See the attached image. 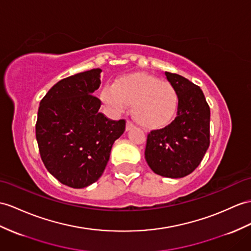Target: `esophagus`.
I'll use <instances>...</instances> for the list:
<instances>
[{
    "instance_id": "esophagus-1",
    "label": "esophagus",
    "mask_w": 251,
    "mask_h": 251,
    "mask_svg": "<svg viewBox=\"0 0 251 251\" xmlns=\"http://www.w3.org/2000/svg\"><path fill=\"white\" fill-rule=\"evenodd\" d=\"M134 127V124L132 121H130V120H127L126 121V131H130V130H132Z\"/></svg>"
}]
</instances>
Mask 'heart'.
<instances>
[{"instance_id": "heart-1", "label": "heart", "mask_w": 251, "mask_h": 251, "mask_svg": "<svg viewBox=\"0 0 251 251\" xmlns=\"http://www.w3.org/2000/svg\"><path fill=\"white\" fill-rule=\"evenodd\" d=\"M101 98L114 113H121L133 104V116L145 127H161L176 115L179 96L168 82L147 73H132L118 78L102 90Z\"/></svg>"}]
</instances>
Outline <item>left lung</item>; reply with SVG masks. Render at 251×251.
<instances>
[{
  "mask_svg": "<svg viewBox=\"0 0 251 251\" xmlns=\"http://www.w3.org/2000/svg\"><path fill=\"white\" fill-rule=\"evenodd\" d=\"M179 96L176 118L148 134L145 157L156 175L178 179L198 167L210 146V107L199 86L165 72Z\"/></svg>",
  "mask_w": 251,
  "mask_h": 251,
  "instance_id": "8db88e82",
  "label": "left lung"
}]
</instances>
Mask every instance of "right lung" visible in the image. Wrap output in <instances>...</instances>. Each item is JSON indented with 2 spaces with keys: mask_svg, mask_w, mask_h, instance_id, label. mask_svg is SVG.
I'll return each mask as SVG.
<instances>
[{
  "mask_svg": "<svg viewBox=\"0 0 251 251\" xmlns=\"http://www.w3.org/2000/svg\"><path fill=\"white\" fill-rule=\"evenodd\" d=\"M101 69L60 79L42 98L36 122L41 160L48 172L72 188L93 184L102 176L113 144L126 120L106 118L94 96Z\"/></svg>",
  "mask_w": 251,
  "mask_h": 251,
  "instance_id": "1",
  "label": "right lung"
}]
</instances>
